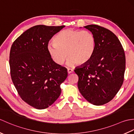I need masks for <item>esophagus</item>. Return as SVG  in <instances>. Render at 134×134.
Wrapping results in <instances>:
<instances>
[{
	"label": "esophagus",
	"instance_id": "obj_1",
	"mask_svg": "<svg viewBox=\"0 0 134 134\" xmlns=\"http://www.w3.org/2000/svg\"><path fill=\"white\" fill-rule=\"evenodd\" d=\"M73 71H74V70L72 69H67V72H68V73H69V74L72 73V72H73Z\"/></svg>",
	"mask_w": 134,
	"mask_h": 134
}]
</instances>
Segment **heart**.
<instances>
[{
  "mask_svg": "<svg viewBox=\"0 0 134 134\" xmlns=\"http://www.w3.org/2000/svg\"><path fill=\"white\" fill-rule=\"evenodd\" d=\"M54 42L48 44V53L55 64L61 65L69 58L67 64L82 65L89 62L96 48L94 36L89 31L67 29L61 31Z\"/></svg>",
  "mask_w": 134,
  "mask_h": 134,
  "instance_id": "b5f03b06",
  "label": "heart"
}]
</instances>
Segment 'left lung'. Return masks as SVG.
<instances>
[{
	"label": "left lung",
	"instance_id": "1",
	"mask_svg": "<svg viewBox=\"0 0 134 134\" xmlns=\"http://www.w3.org/2000/svg\"><path fill=\"white\" fill-rule=\"evenodd\" d=\"M96 39L93 55L86 63L75 68L78 87L90 103L102 105L112 100L124 81L126 57L123 47L114 33L96 25L84 26Z\"/></svg>",
	"mask_w": 134,
	"mask_h": 134
}]
</instances>
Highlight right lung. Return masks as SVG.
<instances>
[{
  "instance_id": "1",
  "label": "right lung",
  "mask_w": 134,
  "mask_h": 134,
  "mask_svg": "<svg viewBox=\"0 0 134 134\" xmlns=\"http://www.w3.org/2000/svg\"><path fill=\"white\" fill-rule=\"evenodd\" d=\"M65 26L36 25L25 31L11 46V79L21 98L38 109L53 104L61 94L67 78L66 68L57 65L48 53L51 38Z\"/></svg>"
}]
</instances>
